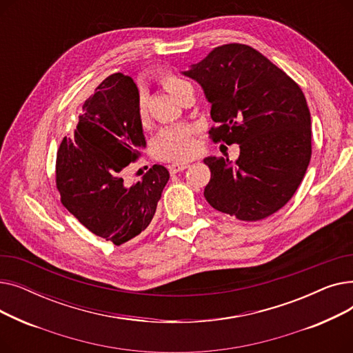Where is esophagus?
Listing matches in <instances>:
<instances>
[{
  "label": "esophagus",
  "mask_w": 353,
  "mask_h": 353,
  "mask_svg": "<svg viewBox=\"0 0 353 353\" xmlns=\"http://www.w3.org/2000/svg\"><path fill=\"white\" fill-rule=\"evenodd\" d=\"M188 163H173L172 165H169V170L172 174H176L179 172H183L184 169H188Z\"/></svg>",
  "instance_id": "34e87169"
}]
</instances>
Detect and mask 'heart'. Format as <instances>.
Here are the masks:
<instances>
[{"label": "heart", "mask_w": 353, "mask_h": 353, "mask_svg": "<svg viewBox=\"0 0 353 353\" xmlns=\"http://www.w3.org/2000/svg\"><path fill=\"white\" fill-rule=\"evenodd\" d=\"M160 83L179 101L190 85L184 80L179 79L172 72H164L160 76ZM137 120L145 127L148 123L147 97L140 91L137 99ZM197 152L196 132L190 125H176L163 128L153 141L154 157L165 161H186L192 159Z\"/></svg>", "instance_id": "heart-1"}]
</instances>
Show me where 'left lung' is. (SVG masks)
<instances>
[{
	"label": "left lung",
	"instance_id": "left-lung-1",
	"mask_svg": "<svg viewBox=\"0 0 353 353\" xmlns=\"http://www.w3.org/2000/svg\"><path fill=\"white\" fill-rule=\"evenodd\" d=\"M212 104L214 143L239 144L236 163L208 157L209 205L243 221L282 209L298 190L312 156L310 113L301 87L245 44L213 48L184 71Z\"/></svg>",
	"mask_w": 353,
	"mask_h": 353
}]
</instances>
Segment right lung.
<instances>
[{"label":"right lung","instance_id":"right-lung-1","mask_svg":"<svg viewBox=\"0 0 353 353\" xmlns=\"http://www.w3.org/2000/svg\"><path fill=\"white\" fill-rule=\"evenodd\" d=\"M133 79L108 76L83 104L76 132L63 139L55 160V186L63 206L91 233L120 246L143 233L156 213L170 174L154 164L133 186L123 173L145 147L137 120Z\"/></svg>","mask_w":353,"mask_h":353}]
</instances>
